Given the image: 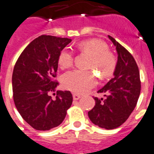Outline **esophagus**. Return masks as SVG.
Wrapping results in <instances>:
<instances>
[{
    "instance_id": "34e87169",
    "label": "esophagus",
    "mask_w": 154,
    "mask_h": 154,
    "mask_svg": "<svg viewBox=\"0 0 154 154\" xmlns=\"http://www.w3.org/2000/svg\"><path fill=\"white\" fill-rule=\"evenodd\" d=\"M81 97V95L77 94V93H73V98L74 100H78Z\"/></svg>"
}]
</instances>
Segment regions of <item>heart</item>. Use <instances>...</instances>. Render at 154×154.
Listing matches in <instances>:
<instances>
[{"label":"heart","instance_id":"obj_1","mask_svg":"<svg viewBox=\"0 0 154 154\" xmlns=\"http://www.w3.org/2000/svg\"><path fill=\"white\" fill-rule=\"evenodd\" d=\"M77 47L81 51L91 55L88 68L98 71L103 78L112 76L116 69V61L113 54L108 51L105 42L98 39H90L81 42ZM73 62V54L71 50L65 48L61 51L57 57V63L61 68H69ZM97 83V76L91 70L73 69L66 72L62 76V84L65 88L78 93L86 92Z\"/></svg>","mask_w":154,"mask_h":154}]
</instances>
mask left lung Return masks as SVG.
<instances>
[{"label":"left lung","instance_id":"1","mask_svg":"<svg viewBox=\"0 0 154 154\" xmlns=\"http://www.w3.org/2000/svg\"><path fill=\"white\" fill-rule=\"evenodd\" d=\"M108 38L118 54L114 77L99 90L98 92L105 94L106 98L94 97L96 105L88 116L99 127L112 130L125 122L134 109L141 92V81L133 56L112 36Z\"/></svg>","mask_w":154,"mask_h":154}]
</instances>
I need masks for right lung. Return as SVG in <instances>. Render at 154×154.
<instances>
[{
  "instance_id": "1",
  "label": "right lung",
  "mask_w": 154,
  "mask_h": 154,
  "mask_svg": "<svg viewBox=\"0 0 154 154\" xmlns=\"http://www.w3.org/2000/svg\"><path fill=\"white\" fill-rule=\"evenodd\" d=\"M70 38L41 35L19 57L12 73L13 100L22 118L34 129L49 131L59 126L73 102L69 91H60L56 77L58 54ZM56 97L53 99L50 93Z\"/></svg>"
}]
</instances>
